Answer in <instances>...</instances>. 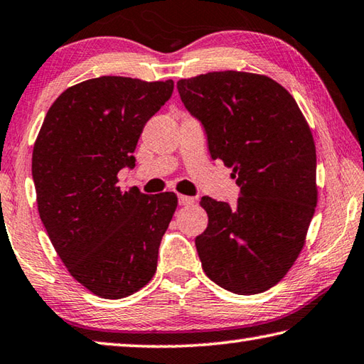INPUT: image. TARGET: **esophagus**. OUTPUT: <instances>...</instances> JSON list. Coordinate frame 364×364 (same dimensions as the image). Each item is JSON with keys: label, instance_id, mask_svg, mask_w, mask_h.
I'll return each instance as SVG.
<instances>
[{"label": "esophagus", "instance_id": "esophagus-1", "mask_svg": "<svg viewBox=\"0 0 364 364\" xmlns=\"http://www.w3.org/2000/svg\"><path fill=\"white\" fill-rule=\"evenodd\" d=\"M195 203V200L191 196H185V195H179V204L181 205H190V204H193Z\"/></svg>", "mask_w": 364, "mask_h": 364}]
</instances>
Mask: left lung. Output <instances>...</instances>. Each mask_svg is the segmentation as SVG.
<instances>
[{"label": "left lung", "instance_id": "left-lung-1", "mask_svg": "<svg viewBox=\"0 0 364 364\" xmlns=\"http://www.w3.org/2000/svg\"><path fill=\"white\" fill-rule=\"evenodd\" d=\"M187 111L208 136L212 160L232 168L235 208L203 196L209 223L195 239L212 282L257 294L280 282L299 252L317 205V155L303 112L266 75L218 71L177 82Z\"/></svg>", "mask_w": 364, "mask_h": 364}]
</instances>
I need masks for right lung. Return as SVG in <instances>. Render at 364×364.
<instances>
[{
    "instance_id": "add662e5",
    "label": "right lung",
    "mask_w": 364,
    "mask_h": 364,
    "mask_svg": "<svg viewBox=\"0 0 364 364\" xmlns=\"http://www.w3.org/2000/svg\"><path fill=\"white\" fill-rule=\"evenodd\" d=\"M174 82L102 75L55 100L34 142L31 173L39 217L71 276L97 296L120 299L156 271L159 247L177 208L173 191H122L134 149Z\"/></svg>"
}]
</instances>
